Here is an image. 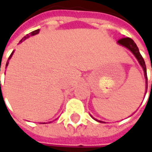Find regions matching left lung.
<instances>
[{"mask_svg": "<svg viewBox=\"0 0 152 152\" xmlns=\"http://www.w3.org/2000/svg\"><path fill=\"white\" fill-rule=\"evenodd\" d=\"M117 43L120 45H122V46L125 47V48H127L128 50L131 51V53L134 54L135 58H137V60L138 61V63L140 64V66H142V68L143 69L144 72V76H145V80H146V94H147V67H146V64H145V61H144L143 58L142 57L141 55L140 52H139V50H138V48H137V45L135 44L134 40H132L131 38L129 37H124V38H121L120 40H118ZM152 71V70H151ZM145 98V97H144ZM91 117L93 119H94L96 121H98V122H101V123H103L104 121H99V120H97L95 118H94L91 115ZM105 123V122H104Z\"/></svg>", "mask_w": 152, "mask_h": 152, "instance_id": "8db88e82", "label": "left lung"}]
</instances>
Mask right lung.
Segmentation results:
<instances>
[{"label": "right lung", "instance_id": "obj_1", "mask_svg": "<svg viewBox=\"0 0 152 152\" xmlns=\"http://www.w3.org/2000/svg\"><path fill=\"white\" fill-rule=\"evenodd\" d=\"M39 31H40V30H39V29H37V30H35V31L30 32L29 34H28V35H27V36H25L23 38V39H22V40H20V43H21V42H23V40H26V39H28V37H31V36H35V35L38 34V33H39ZM14 52H15V51H13V52H12V53H11V54H10V57H9L8 61H7V63H6V65H5V66H8L9 61H10V58H11V57H12V55H13V53H14ZM0 71H1V70H0ZM0 86H1V80H0ZM49 123H50V122H49ZM40 124H45V123H40Z\"/></svg>", "mask_w": 152, "mask_h": 152}]
</instances>
